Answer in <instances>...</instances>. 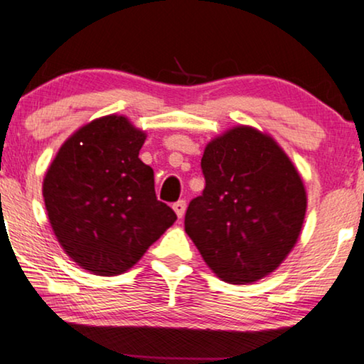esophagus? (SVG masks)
Returning a JSON list of instances; mask_svg holds the SVG:
<instances>
[{"instance_id":"esophagus-1","label":"esophagus","mask_w":364,"mask_h":364,"mask_svg":"<svg viewBox=\"0 0 364 364\" xmlns=\"http://www.w3.org/2000/svg\"><path fill=\"white\" fill-rule=\"evenodd\" d=\"M173 209H175V213H176V216L178 218H183L184 216V211H186V201H178V203H175L173 204Z\"/></svg>"}]
</instances>
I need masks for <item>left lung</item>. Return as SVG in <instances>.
Wrapping results in <instances>:
<instances>
[{
	"label": "left lung",
	"mask_w": 364,
	"mask_h": 364,
	"mask_svg": "<svg viewBox=\"0 0 364 364\" xmlns=\"http://www.w3.org/2000/svg\"><path fill=\"white\" fill-rule=\"evenodd\" d=\"M206 188L189 203L184 231L208 267L244 285L274 272L304 228L299 170L269 133L237 125L214 136L201 160Z\"/></svg>",
	"instance_id": "1"
}]
</instances>
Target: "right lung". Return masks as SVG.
I'll list each match as a JSON object with an SVG mask.
<instances>
[{"label": "right lung", "instance_id": "add662e5", "mask_svg": "<svg viewBox=\"0 0 364 364\" xmlns=\"http://www.w3.org/2000/svg\"><path fill=\"white\" fill-rule=\"evenodd\" d=\"M146 133L125 115L75 130L46 171V211L64 252L95 275H120L173 226L176 214L155 194L138 153Z\"/></svg>", "mask_w": 364, "mask_h": 364}]
</instances>
